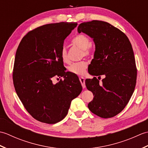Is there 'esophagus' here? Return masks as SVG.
I'll return each mask as SVG.
<instances>
[{"label":"esophagus","mask_w":148,"mask_h":148,"mask_svg":"<svg viewBox=\"0 0 148 148\" xmlns=\"http://www.w3.org/2000/svg\"><path fill=\"white\" fill-rule=\"evenodd\" d=\"M79 81L81 83V85H82V87L83 88L86 87L85 85V80H84V78L83 77H79Z\"/></svg>","instance_id":"obj_1"}]
</instances>
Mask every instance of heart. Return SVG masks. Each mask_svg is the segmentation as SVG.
<instances>
[{
  "mask_svg": "<svg viewBox=\"0 0 148 148\" xmlns=\"http://www.w3.org/2000/svg\"><path fill=\"white\" fill-rule=\"evenodd\" d=\"M73 43L75 45L79 47L83 50V54L84 56H88L90 55V47L91 46V40L89 37L84 34L77 35L74 37L73 39ZM60 56L62 61L64 63H69V59L68 57L67 49L64 47L62 48L60 51ZM87 67V63L84 61H81L78 62H74L69 67V71L71 73L76 75H83L85 73L86 69Z\"/></svg>",
  "mask_w": 148,
  "mask_h": 148,
  "instance_id": "heart-1",
  "label": "heart"
}]
</instances>
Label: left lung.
Wrapping results in <instances>:
<instances>
[{
  "label": "left lung",
  "mask_w": 148,
  "mask_h": 148,
  "mask_svg": "<svg viewBox=\"0 0 148 148\" xmlns=\"http://www.w3.org/2000/svg\"><path fill=\"white\" fill-rule=\"evenodd\" d=\"M77 31L95 42L90 74L99 79L101 75L105 76L101 83L96 77L86 79L87 89L94 96L88 107L99 117H114L124 109L136 87L137 68L131 43L123 32L106 21L84 22Z\"/></svg>",
  "instance_id": "1"
}]
</instances>
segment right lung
<instances>
[{"instance_id": "add662e5", "label": "right lung", "mask_w": 148, "mask_h": 148, "mask_svg": "<svg viewBox=\"0 0 148 148\" xmlns=\"http://www.w3.org/2000/svg\"><path fill=\"white\" fill-rule=\"evenodd\" d=\"M77 23L60 22L37 27L25 36L16 53L12 79L17 95L28 112L48 124L60 121L71 101L81 93L79 78L64 69L60 56L65 39ZM56 77H64L56 84Z\"/></svg>"}]
</instances>
